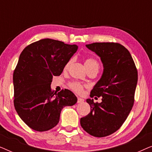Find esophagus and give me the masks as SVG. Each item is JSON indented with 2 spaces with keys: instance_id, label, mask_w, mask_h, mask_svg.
<instances>
[{
  "instance_id": "esophagus-1",
  "label": "esophagus",
  "mask_w": 152,
  "mask_h": 152,
  "mask_svg": "<svg viewBox=\"0 0 152 152\" xmlns=\"http://www.w3.org/2000/svg\"><path fill=\"white\" fill-rule=\"evenodd\" d=\"M84 99L81 98V97H77V102H78V103H82V102H84Z\"/></svg>"
}]
</instances>
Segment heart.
<instances>
[{
  "label": "heart",
  "instance_id": "heart-1",
  "mask_svg": "<svg viewBox=\"0 0 152 152\" xmlns=\"http://www.w3.org/2000/svg\"><path fill=\"white\" fill-rule=\"evenodd\" d=\"M70 63H71V60L66 64V65L65 66V69H67ZM84 65L86 66L87 70L91 69V68H97V69H99V67L98 62H97L95 59H93V58H88V59H86V61L84 62ZM70 88L72 89V90L75 91V92L77 93H81L83 91L82 85L77 82L70 83Z\"/></svg>",
  "mask_w": 152,
  "mask_h": 152
}]
</instances>
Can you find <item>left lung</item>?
I'll list each match as a JSON object with an SVG mask.
<instances>
[{
  "label": "left lung",
  "instance_id": "obj_1",
  "mask_svg": "<svg viewBox=\"0 0 152 152\" xmlns=\"http://www.w3.org/2000/svg\"><path fill=\"white\" fill-rule=\"evenodd\" d=\"M86 46L100 58L104 68L90 97L102 98L100 103L86 99L91 111L81 118L80 124L88 134L101 138L119 129L128 117L134 104L138 72L130 53L120 43H93Z\"/></svg>",
  "mask_w": 152,
  "mask_h": 152
}]
</instances>
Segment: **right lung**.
<instances>
[{"instance_id": "right-lung-1", "label": "right lung", "mask_w": 152, "mask_h": 152, "mask_svg": "<svg viewBox=\"0 0 152 152\" xmlns=\"http://www.w3.org/2000/svg\"><path fill=\"white\" fill-rule=\"evenodd\" d=\"M78 49L77 45L44 39L29 45L20 53L13 75L14 107L21 120L32 129L45 132L59 121L64 107L77 98L68 89L51 91L53 76L63 72Z\"/></svg>"}]
</instances>
